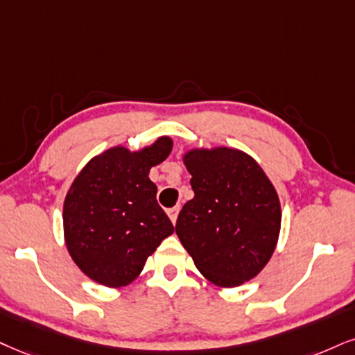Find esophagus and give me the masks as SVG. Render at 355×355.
Instances as JSON below:
<instances>
[{
  "label": "esophagus",
  "instance_id": "1",
  "mask_svg": "<svg viewBox=\"0 0 355 355\" xmlns=\"http://www.w3.org/2000/svg\"><path fill=\"white\" fill-rule=\"evenodd\" d=\"M178 214H179V207H173V209H169V211H168V216H169L171 222H173V224H176Z\"/></svg>",
  "mask_w": 355,
  "mask_h": 355
}]
</instances>
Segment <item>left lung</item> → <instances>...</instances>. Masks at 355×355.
I'll use <instances>...</instances> for the list:
<instances>
[{
	"mask_svg": "<svg viewBox=\"0 0 355 355\" xmlns=\"http://www.w3.org/2000/svg\"><path fill=\"white\" fill-rule=\"evenodd\" d=\"M194 198L179 212L176 234L212 284L255 278L277 247L282 207L260 164L235 148H194L182 157Z\"/></svg>",
	"mask_w": 355,
	"mask_h": 355,
	"instance_id": "1",
	"label": "left lung"
}]
</instances>
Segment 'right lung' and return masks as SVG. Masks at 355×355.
<instances>
[{
  "label": "right lung",
  "instance_id": "1",
  "mask_svg": "<svg viewBox=\"0 0 355 355\" xmlns=\"http://www.w3.org/2000/svg\"><path fill=\"white\" fill-rule=\"evenodd\" d=\"M171 150L169 137L138 151L113 146L92 157L73 179L64 200V239L90 279L108 288L126 286L174 232L148 178Z\"/></svg>",
  "mask_w": 355,
  "mask_h": 355
}]
</instances>
